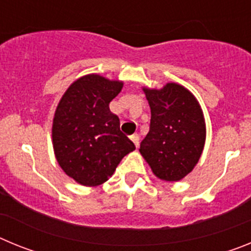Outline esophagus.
Returning a JSON list of instances; mask_svg holds the SVG:
<instances>
[{
  "label": "esophagus",
  "instance_id": "obj_1",
  "mask_svg": "<svg viewBox=\"0 0 251 251\" xmlns=\"http://www.w3.org/2000/svg\"><path fill=\"white\" fill-rule=\"evenodd\" d=\"M130 139H132V142L134 143V146H136V147H138V145H139V136H138V134H132V136H130Z\"/></svg>",
  "mask_w": 251,
  "mask_h": 251
}]
</instances>
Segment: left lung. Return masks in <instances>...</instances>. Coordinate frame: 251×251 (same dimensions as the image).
<instances>
[{
  "instance_id": "left-lung-1",
  "label": "left lung",
  "mask_w": 251,
  "mask_h": 251,
  "mask_svg": "<svg viewBox=\"0 0 251 251\" xmlns=\"http://www.w3.org/2000/svg\"><path fill=\"white\" fill-rule=\"evenodd\" d=\"M143 90L151 106V124L139 152L158 178L179 181L194 170L205 145L201 106L178 84Z\"/></svg>"
}]
</instances>
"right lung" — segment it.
Here are the masks:
<instances>
[{
  "mask_svg": "<svg viewBox=\"0 0 251 251\" xmlns=\"http://www.w3.org/2000/svg\"><path fill=\"white\" fill-rule=\"evenodd\" d=\"M123 83L92 74L69 86L56 108L52 145L60 167L84 186L105 182L136 146L121 132L109 103Z\"/></svg>",
  "mask_w": 251,
  "mask_h": 251,
  "instance_id": "obj_1",
  "label": "right lung"
}]
</instances>
